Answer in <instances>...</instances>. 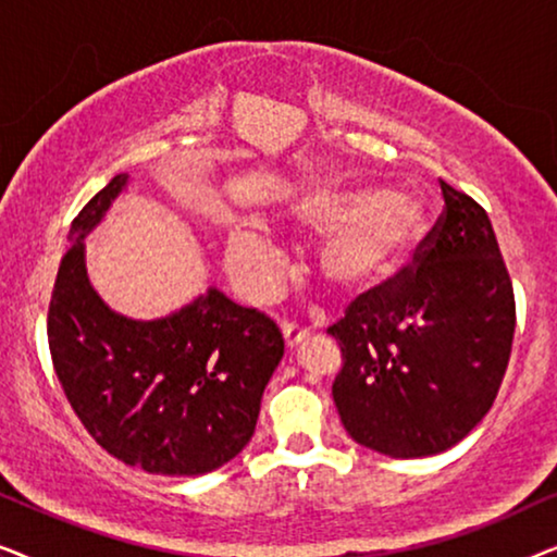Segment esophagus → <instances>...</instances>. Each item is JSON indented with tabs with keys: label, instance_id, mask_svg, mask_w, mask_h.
<instances>
[{
	"label": "esophagus",
	"instance_id": "obj_1",
	"mask_svg": "<svg viewBox=\"0 0 557 557\" xmlns=\"http://www.w3.org/2000/svg\"><path fill=\"white\" fill-rule=\"evenodd\" d=\"M281 332H284V339H286V347H299L301 342H307L309 337V330H304V326L294 324V322H284L281 324Z\"/></svg>",
	"mask_w": 557,
	"mask_h": 557
}]
</instances>
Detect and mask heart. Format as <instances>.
<instances>
[{
	"mask_svg": "<svg viewBox=\"0 0 557 557\" xmlns=\"http://www.w3.org/2000/svg\"><path fill=\"white\" fill-rule=\"evenodd\" d=\"M294 231L324 238L317 271L337 296H360L391 278L429 233L421 197L375 185L326 187L288 208ZM225 263L235 284L253 299L271 296L284 281L278 248L253 223L231 227Z\"/></svg>",
	"mask_w": 557,
	"mask_h": 557,
	"instance_id": "b5f03b06",
	"label": "heart"
}]
</instances>
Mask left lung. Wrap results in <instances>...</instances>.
Here are the masks:
<instances>
[{"instance_id": "8db88e82", "label": "left lung", "mask_w": 557, "mask_h": 557, "mask_svg": "<svg viewBox=\"0 0 557 557\" xmlns=\"http://www.w3.org/2000/svg\"><path fill=\"white\" fill-rule=\"evenodd\" d=\"M441 193L444 215L416 273L362 294L330 326L345 360L332 385L342 425L393 459L467 438L490 413L512 352L515 294L490 215L446 182Z\"/></svg>"}]
</instances>
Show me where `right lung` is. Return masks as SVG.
<instances>
[{
  "instance_id": "right-lung-1",
  "label": "right lung",
  "mask_w": 557,
  "mask_h": 557,
  "mask_svg": "<svg viewBox=\"0 0 557 557\" xmlns=\"http://www.w3.org/2000/svg\"><path fill=\"white\" fill-rule=\"evenodd\" d=\"M126 187L128 174H116L73 220L48 314L52 364L75 416L119 461L210 474L253 436L284 337L218 286L159 319L111 309L88 278L86 238Z\"/></svg>"
}]
</instances>
